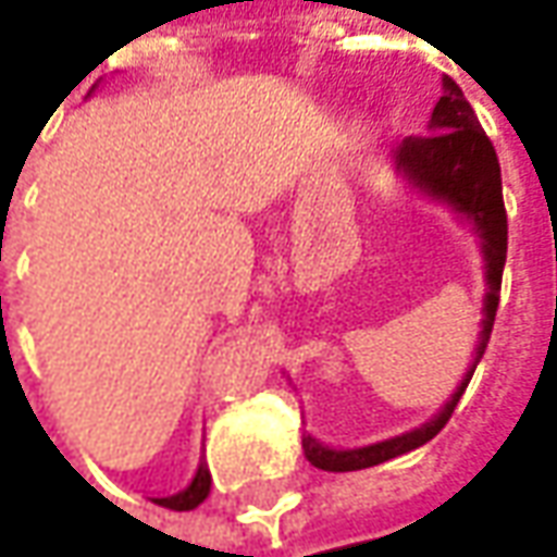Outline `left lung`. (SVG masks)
<instances>
[{"instance_id":"1","label":"left lung","mask_w":557,"mask_h":557,"mask_svg":"<svg viewBox=\"0 0 557 557\" xmlns=\"http://www.w3.org/2000/svg\"><path fill=\"white\" fill-rule=\"evenodd\" d=\"M431 136H409L396 148V170L416 185L418 191H424L428 198L446 203L459 213L461 220H468L471 228L481 235L483 253V329L478 337V354L468 374L461 377L456 394L449 396V403L440 409L431 421H424L416 431H406L399 437L381 440L372 446H359V449H329L315 437H304V453L307 459L322 468V471H359V468H372L381 461H391L403 453H412L418 446H424L428 440H434L446 428L449 416L456 412L461 394L471 381V374L481 362L483 350L490 344V332L496 322L499 310V288H503V269L505 250H508V216H505L503 201V173H499V158L493 141L486 139L481 129V120L474 114V108L468 104V98L461 96L453 76H443V96L428 123Z\"/></svg>"}]
</instances>
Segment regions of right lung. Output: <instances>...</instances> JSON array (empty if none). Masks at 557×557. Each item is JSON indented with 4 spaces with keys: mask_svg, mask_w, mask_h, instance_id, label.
<instances>
[{
    "mask_svg": "<svg viewBox=\"0 0 557 557\" xmlns=\"http://www.w3.org/2000/svg\"><path fill=\"white\" fill-rule=\"evenodd\" d=\"M207 493H210V471H207V465L201 461L195 481L188 483L183 493L163 496V499H154V503L163 505V508H173V511H191V508H198L207 499Z\"/></svg>",
    "mask_w": 557,
    "mask_h": 557,
    "instance_id": "right-lung-1",
    "label": "right lung"
}]
</instances>
